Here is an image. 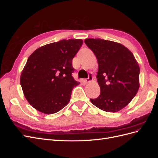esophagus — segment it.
<instances>
[{
    "instance_id": "34e87169",
    "label": "esophagus",
    "mask_w": 158,
    "mask_h": 158,
    "mask_svg": "<svg viewBox=\"0 0 158 158\" xmlns=\"http://www.w3.org/2000/svg\"><path fill=\"white\" fill-rule=\"evenodd\" d=\"M93 80V77L92 74H89L88 76V78L87 79H84L83 81L84 83H88L89 82H91V81Z\"/></svg>"
}]
</instances>
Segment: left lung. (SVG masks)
<instances>
[{"mask_svg":"<svg viewBox=\"0 0 158 158\" xmlns=\"http://www.w3.org/2000/svg\"><path fill=\"white\" fill-rule=\"evenodd\" d=\"M96 56L98 82L101 92L90 99L95 106L107 112H117L127 106L139 89L140 67L132 52L118 43L102 39L85 40Z\"/></svg>","mask_w":158,"mask_h":158,"instance_id":"obj_1","label":"left lung"}]
</instances>
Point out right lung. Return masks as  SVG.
Listing matches in <instances>:
<instances>
[{"instance_id": "add662e5", "label": "right lung", "mask_w": 158, "mask_h": 158, "mask_svg": "<svg viewBox=\"0 0 158 158\" xmlns=\"http://www.w3.org/2000/svg\"><path fill=\"white\" fill-rule=\"evenodd\" d=\"M82 40H63L42 46L27 59L20 84L27 102L45 114L59 111L67 105L74 87L80 84L72 76V61Z\"/></svg>"}]
</instances>
